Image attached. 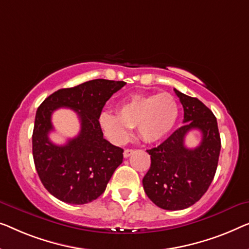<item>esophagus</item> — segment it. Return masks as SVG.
I'll list each match as a JSON object with an SVG mask.
<instances>
[{
  "label": "esophagus",
  "mask_w": 249,
  "mask_h": 249,
  "mask_svg": "<svg viewBox=\"0 0 249 249\" xmlns=\"http://www.w3.org/2000/svg\"><path fill=\"white\" fill-rule=\"evenodd\" d=\"M133 153H135V149H124V158H128L129 156H131Z\"/></svg>",
  "instance_id": "obj_1"
}]
</instances>
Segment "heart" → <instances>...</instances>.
<instances>
[{
    "label": "heart",
    "instance_id": "obj_1",
    "mask_svg": "<svg viewBox=\"0 0 249 249\" xmlns=\"http://www.w3.org/2000/svg\"><path fill=\"white\" fill-rule=\"evenodd\" d=\"M178 116V102L169 93L138 94L124 100L117 107V116L101 113L100 127L116 143H124L130 136V128L137 127L142 139L156 142L166 137Z\"/></svg>",
    "mask_w": 249,
    "mask_h": 249
}]
</instances>
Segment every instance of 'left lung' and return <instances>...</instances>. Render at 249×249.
Segmentation results:
<instances>
[{
    "label": "left lung",
    "mask_w": 249,
    "mask_h": 249,
    "mask_svg": "<svg viewBox=\"0 0 249 249\" xmlns=\"http://www.w3.org/2000/svg\"><path fill=\"white\" fill-rule=\"evenodd\" d=\"M184 109V120L160 146L147 150L150 168L142 178L143 190L153 202L165 210H183L197 202L210 186L221 149L217 119L200 100L174 89ZM200 130V145L187 149V132Z\"/></svg>",
    "instance_id": "8db88e82"
}]
</instances>
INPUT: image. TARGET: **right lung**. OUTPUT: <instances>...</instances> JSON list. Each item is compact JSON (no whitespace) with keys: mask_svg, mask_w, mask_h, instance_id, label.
I'll list each match as a JSON object with an SVG mask.
<instances>
[{"mask_svg":"<svg viewBox=\"0 0 249 249\" xmlns=\"http://www.w3.org/2000/svg\"><path fill=\"white\" fill-rule=\"evenodd\" d=\"M125 85L122 81L98 78L49 95L38 107L32 133V155L46 190L66 203L92 202L106 191L124 149L103 138L99 117L107 101ZM59 107L78 113L81 131L65 145L50 142L51 114Z\"/></svg>","mask_w":249,"mask_h":249,"instance_id":"1","label":"right lung"}]
</instances>
